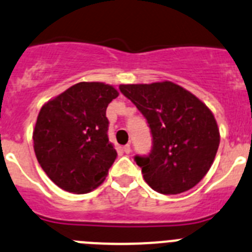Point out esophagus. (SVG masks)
<instances>
[{
	"instance_id": "esophagus-1",
	"label": "esophagus",
	"mask_w": 252,
	"mask_h": 252,
	"mask_svg": "<svg viewBox=\"0 0 252 252\" xmlns=\"http://www.w3.org/2000/svg\"><path fill=\"white\" fill-rule=\"evenodd\" d=\"M122 151H124L125 154H130L131 153V146L128 145V144H127V145H125L124 148H122Z\"/></svg>"
}]
</instances>
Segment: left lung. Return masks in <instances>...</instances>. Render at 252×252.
<instances>
[{
    "label": "left lung",
    "instance_id": "obj_1",
    "mask_svg": "<svg viewBox=\"0 0 252 252\" xmlns=\"http://www.w3.org/2000/svg\"><path fill=\"white\" fill-rule=\"evenodd\" d=\"M145 116L154 146L148 158L136 157L144 180L162 194H179L197 186L212 166L220 128L206 103L170 81L120 84Z\"/></svg>",
    "mask_w": 252,
    "mask_h": 252
}]
</instances>
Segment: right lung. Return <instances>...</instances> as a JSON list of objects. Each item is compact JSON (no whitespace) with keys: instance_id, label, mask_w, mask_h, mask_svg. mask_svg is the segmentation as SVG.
I'll return each mask as SVG.
<instances>
[{"instance_id":"add662e5","label":"right lung","mask_w":252,"mask_h":252,"mask_svg":"<svg viewBox=\"0 0 252 252\" xmlns=\"http://www.w3.org/2000/svg\"><path fill=\"white\" fill-rule=\"evenodd\" d=\"M119 91L102 82H79L40 108L34 151L51 182L84 194L103 183L117 153L108 141L106 108Z\"/></svg>"}]
</instances>
